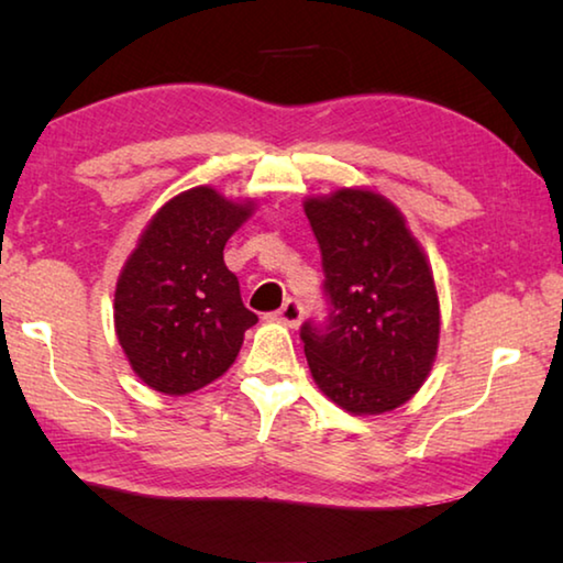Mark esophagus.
I'll return each instance as SVG.
<instances>
[{"mask_svg": "<svg viewBox=\"0 0 563 563\" xmlns=\"http://www.w3.org/2000/svg\"><path fill=\"white\" fill-rule=\"evenodd\" d=\"M275 320L283 322V325L288 328H298L300 320H302V308L298 300H285L283 308L275 312Z\"/></svg>", "mask_w": 563, "mask_h": 563, "instance_id": "esophagus-1", "label": "esophagus"}]
</instances>
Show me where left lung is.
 I'll use <instances>...</instances> for the list:
<instances>
[{"label": "left lung", "mask_w": 563, "mask_h": 563, "mask_svg": "<svg viewBox=\"0 0 563 563\" xmlns=\"http://www.w3.org/2000/svg\"><path fill=\"white\" fill-rule=\"evenodd\" d=\"M325 268L332 320L305 322L310 375L350 415L402 407L430 377L442 312L430 258L399 208L375 188H335L302 201Z\"/></svg>", "instance_id": "8db88e82"}]
</instances>
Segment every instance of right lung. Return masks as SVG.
Listing matches in <instances>:
<instances>
[{
    "label": "right lung",
    "instance_id": "right-lung-1",
    "mask_svg": "<svg viewBox=\"0 0 563 563\" xmlns=\"http://www.w3.org/2000/svg\"><path fill=\"white\" fill-rule=\"evenodd\" d=\"M253 198L213 186L180 190L151 216L113 292V328L141 383L184 397L216 383L258 322L225 268L223 247L253 216Z\"/></svg>",
    "mask_w": 563,
    "mask_h": 563
}]
</instances>
